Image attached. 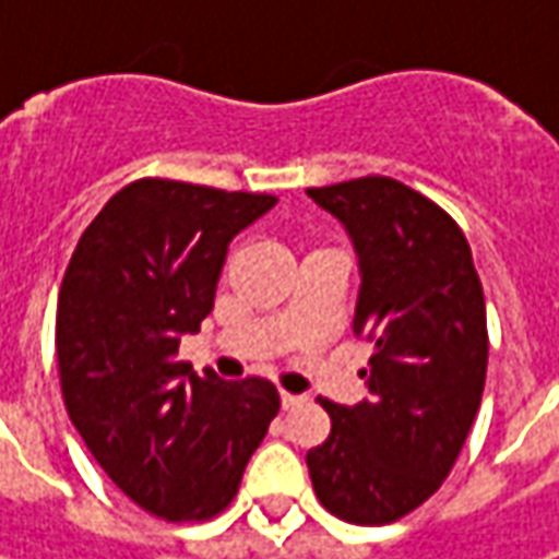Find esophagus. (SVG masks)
<instances>
[{"label":"esophagus","mask_w":559,"mask_h":559,"mask_svg":"<svg viewBox=\"0 0 559 559\" xmlns=\"http://www.w3.org/2000/svg\"><path fill=\"white\" fill-rule=\"evenodd\" d=\"M280 401H283V411H289L295 404H301V397L292 395V392H280Z\"/></svg>","instance_id":"esophagus-1"}]
</instances>
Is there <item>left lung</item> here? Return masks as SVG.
I'll return each instance as SVG.
<instances>
[{"label":"left lung","instance_id":"obj_1","mask_svg":"<svg viewBox=\"0 0 559 559\" xmlns=\"http://www.w3.org/2000/svg\"><path fill=\"white\" fill-rule=\"evenodd\" d=\"M308 195L355 239V335L373 345L370 401L317 397L333 426L308 469L333 516L385 526L439 491L476 419L488 370L483 283L457 221L417 189L360 177Z\"/></svg>","mask_w":559,"mask_h":559}]
</instances>
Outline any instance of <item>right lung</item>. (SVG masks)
I'll return each mask as SVG.
<instances>
[{"label": "right lung", "instance_id": "1", "mask_svg": "<svg viewBox=\"0 0 559 559\" xmlns=\"http://www.w3.org/2000/svg\"><path fill=\"white\" fill-rule=\"evenodd\" d=\"M276 195L142 177L83 229L64 270L55 352L68 417L120 491L167 523L236 498L280 411L273 382L192 373L180 335L214 308L229 239Z\"/></svg>", "mask_w": 559, "mask_h": 559}]
</instances>
